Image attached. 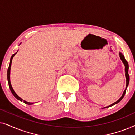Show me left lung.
I'll return each mask as SVG.
<instances>
[{"mask_svg": "<svg viewBox=\"0 0 135 135\" xmlns=\"http://www.w3.org/2000/svg\"><path fill=\"white\" fill-rule=\"evenodd\" d=\"M119 56H120V60L122 61V62H123V64H124V66H125V77H126V82H127L126 88H125V90H124V91H123V93L122 94V97L118 99L117 101H115V102L113 104L109 105V106L105 107V108H109V107H110V106H114V105L117 104V103H119L120 101L123 98V97H124V96L125 95V92H126L127 88L128 87V84H129V82H130V76H129V74H128V68H129V66H128V62H127V61H126V60H125V57H124V55H123L121 52H119Z\"/></svg>", "mask_w": 135, "mask_h": 135, "instance_id": "1", "label": "left lung"}]
</instances>
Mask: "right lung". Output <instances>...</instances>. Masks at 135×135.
Returning <instances> with one entry per match:
<instances>
[{"mask_svg": "<svg viewBox=\"0 0 135 135\" xmlns=\"http://www.w3.org/2000/svg\"><path fill=\"white\" fill-rule=\"evenodd\" d=\"M18 51H17V52H18ZM17 52H16L15 53H14V54L12 56V57H11V58H10V64H9V67H8V71H7V80H8L9 88H10V91H11V92H12V93L14 97H15L16 99H18V100H20V101H23L24 103H25V104H29V105H31V104H34V103L27 102V101H26L23 100V99L21 98H20V97H19V96H18V95H17V94H16V93H15V92L14 90L13 89V87H12V84H11V82H10V69H11V66H12V61L13 58L14 56L16 54V53H17Z\"/></svg>", "mask_w": 135, "mask_h": 135, "instance_id": "obj_1", "label": "right lung"}]
</instances>
